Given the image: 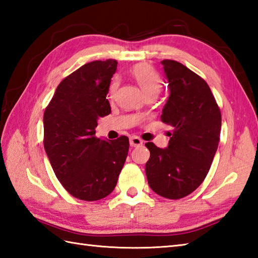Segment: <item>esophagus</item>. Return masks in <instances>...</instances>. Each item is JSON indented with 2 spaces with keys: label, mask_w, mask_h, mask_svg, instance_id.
<instances>
[{
  "label": "esophagus",
  "mask_w": 258,
  "mask_h": 258,
  "mask_svg": "<svg viewBox=\"0 0 258 258\" xmlns=\"http://www.w3.org/2000/svg\"><path fill=\"white\" fill-rule=\"evenodd\" d=\"M130 144L133 147L141 146V145H143V141H142L140 138H138V136H132V138L130 139Z\"/></svg>",
  "instance_id": "obj_1"
}]
</instances>
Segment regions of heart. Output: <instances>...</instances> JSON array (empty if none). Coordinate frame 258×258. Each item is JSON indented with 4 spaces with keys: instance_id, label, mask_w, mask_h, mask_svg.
Listing matches in <instances>:
<instances>
[{
    "instance_id": "heart-1",
    "label": "heart",
    "mask_w": 258,
    "mask_h": 258,
    "mask_svg": "<svg viewBox=\"0 0 258 258\" xmlns=\"http://www.w3.org/2000/svg\"><path fill=\"white\" fill-rule=\"evenodd\" d=\"M131 76L136 82V84L140 86V89L143 92V94L146 96L154 95L156 96L162 89V82L160 75L157 74L154 68L146 63H141L135 65L131 71ZM118 87V80L114 78L109 84L108 89V96L113 98L116 90Z\"/></svg>"
}]
</instances>
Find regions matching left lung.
Instances as JSON below:
<instances>
[{"instance_id": "left-lung-1", "label": "left lung", "mask_w": 258, "mask_h": 258, "mask_svg": "<svg viewBox=\"0 0 258 258\" xmlns=\"http://www.w3.org/2000/svg\"><path fill=\"white\" fill-rule=\"evenodd\" d=\"M169 96L161 119L174 127L166 149L149 142L150 187L169 200L194 191L205 179L220 143L222 115L206 82L182 63L162 61Z\"/></svg>"}]
</instances>
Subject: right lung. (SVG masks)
Returning a JSON list of instances; mask_svg holds the SVG:
<instances>
[{
	"mask_svg": "<svg viewBox=\"0 0 258 258\" xmlns=\"http://www.w3.org/2000/svg\"><path fill=\"white\" fill-rule=\"evenodd\" d=\"M115 59L93 61L67 76L45 108L44 149L63 187L76 199L98 201L113 191L128 153V138L95 136L98 117L111 113L106 98Z\"/></svg>",
	"mask_w": 258,
	"mask_h": 258,
	"instance_id": "add662e5",
	"label": "right lung"
}]
</instances>
